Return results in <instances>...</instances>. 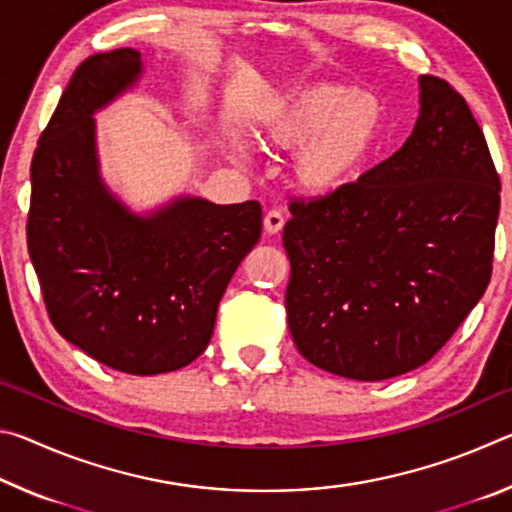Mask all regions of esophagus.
Listing matches in <instances>:
<instances>
[{
	"label": "esophagus",
	"mask_w": 512,
	"mask_h": 512,
	"mask_svg": "<svg viewBox=\"0 0 512 512\" xmlns=\"http://www.w3.org/2000/svg\"><path fill=\"white\" fill-rule=\"evenodd\" d=\"M284 225V214L280 210H268L264 216V230L268 235H277Z\"/></svg>",
	"instance_id": "34e87169"
}]
</instances>
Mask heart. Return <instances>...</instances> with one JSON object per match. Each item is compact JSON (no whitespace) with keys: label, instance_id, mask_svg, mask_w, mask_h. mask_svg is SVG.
I'll list each match as a JSON object with an SVG mask.
<instances>
[{"label":"heart","instance_id":"1","mask_svg":"<svg viewBox=\"0 0 512 512\" xmlns=\"http://www.w3.org/2000/svg\"><path fill=\"white\" fill-rule=\"evenodd\" d=\"M384 103L368 90L334 83L298 88L262 121L259 135L277 149H300L293 173L311 194L348 185L379 144Z\"/></svg>","mask_w":512,"mask_h":512}]
</instances>
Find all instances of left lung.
<instances>
[{"instance_id": "8db88e82", "label": "left lung", "mask_w": 512, "mask_h": 512, "mask_svg": "<svg viewBox=\"0 0 512 512\" xmlns=\"http://www.w3.org/2000/svg\"><path fill=\"white\" fill-rule=\"evenodd\" d=\"M499 192L470 106L420 76V117L400 151L325 196L291 198L284 302L302 357L357 381L427 363L488 287Z\"/></svg>"}]
</instances>
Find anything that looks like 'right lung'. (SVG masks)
<instances>
[{"instance_id":"right-lung-1","label":"right lung","mask_w":512,"mask_h":512,"mask_svg":"<svg viewBox=\"0 0 512 512\" xmlns=\"http://www.w3.org/2000/svg\"><path fill=\"white\" fill-rule=\"evenodd\" d=\"M140 58L124 47L76 67L31 160L27 246L65 341L119 372L160 375L207 348L223 291L262 237V205L185 196L140 216L108 192L92 115L137 81Z\"/></svg>"}]
</instances>
